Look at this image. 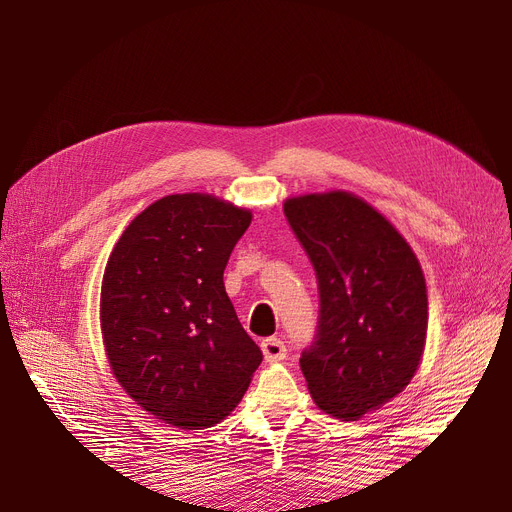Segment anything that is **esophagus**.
<instances>
[{"instance_id": "1", "label": "esophagus", "mask_w": 512, "mask_h": 512, "mask_svg": "<svg viewBox=\"0 0 512 512\" xmlns=\"http://www.w3.org/2000/svg\"><path fill=\"white\" fill-rule=\"evenodd\" d=\"M261 351H263V357L267 363H278V361L286 359V344L276 336L265 338L261 342Z\"/></svg>"}]
</instances>
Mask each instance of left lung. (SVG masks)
Listing matches in <instances>:
<instances>
[{
	"label": "left lung",
	"mask_w": 512,
	"mask_h": 512,
	"mask_svg": "<svg viewBox=\"0 0 512 512\" xmlns=\"http://www.w3.org/2000/svg\"><path fill=\"white\" fill-rule=\"evenodd\" d=\"M284 215L319 290L317 332L299 361L307 388L321 411L359 419L405 390L419 367L421 265L384 215L351 193L292 197Z\"/></svg>",
	"instance_id": "8db88e82"
}]
</instances>
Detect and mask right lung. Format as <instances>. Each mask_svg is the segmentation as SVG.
Here are the masks:
<instances>
[{"label":"right lung","mask_w":512,"mask_h":512,"mask_svg":"<svg viewBox=\"0 0 512 512\" xmlns=\"http://www.w3.org/2000/svg\"><path fill=\"white\" fill-rule=\"evenodd\" d=\"M251 211L186 193L155 201L122 232L101 282L112 371L139 407L182 429L220 423L263 355L240 326L224 270Z\"/></svg>","instance_id":"right-lung-1"}]
</instances>
